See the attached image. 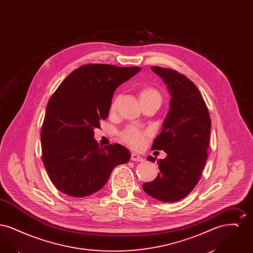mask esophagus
Segmentation results:
<instances>
[{"instance_id": "1", "label": "esophagus", "mask_w": 253, "mask_h": 253, "mask_svg": "<svg viewBox=\"0 0 253 253\" xmlns=\"http://www.w3.org/2000/svg\"><path fill=\"white\" fill-rule=\"evenodd\" d=\"M131 160H132V161L141 162V161H143V157H140L139 155H137V154H135V153H132V156H131Z\"/></svg>"}]
</instances>
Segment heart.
<instances>
[{
	"label": "heart",
	"instance_id": "obj_1",
	"mask_svg": "<svg viewBox=\"0 0 253 253\" xmlns=\"http://www.w3.org/2000/svg\"><path fill=\"white\" fill-rule=\"evenodd\" d=\"M140 100L141 101H156L159 104L161 103L162 96L157 89L153 87H146L140 91ZM118 99H115L111 105V111L114 112L117 108ZM149 136V132L139 131L135 128H127L121 132L122 140L132 147L133 149H140L143 147L147 138Z\"/></svg>",
	"mask_w": 253,
	"mask_h": 253
}]
</instances>
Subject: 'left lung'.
<instances>
[{"instance_id": "left-lung-1", "label": "left lung", "mask_w": 253, "mask_h": 253, "mask_svg": "<svg viewBox=\"0 0 253 253\" xmlns=\"http://www.w3.org/2000/svg\"><path fill=\"white\" fill-rule=\"evenodd\" d=\"M168 87L169 110L152 150L167 157L157 160V178L143 184L145 193L162 202H175L191 193L207 161L211 121L203 96L192 81L168 68L152 66ZM155 162L156 158L147 157Z\"/></svg>"}]
</instances>
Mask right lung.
Listing matches in <instances>:
<instances>
[{
  "label": "right lung",
  "instance_id": "1",
  "mask_svg": "<svg viewBox=\"0 0 253 253\" xmlns=\"http://www.w3.org/2000/svg\"><path fill=\"white\" fill-rule=\"evenodd\" d=\"M140 67L86 64L74 70L49 99L41 132L42 162L61 193L84 197L99 191L115 167L131 158L122 145L99 147L94 129L106 120L115 90Z\"/></svg>",
  "mask_w": 253,
  "mask_h": 253
}]
</instances>
